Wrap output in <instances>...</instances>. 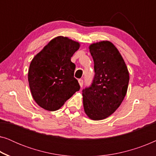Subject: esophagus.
I'll return each mask as SVG.
<instances>
[{
  "label": "esophagus",
  "instance_id": "34e87169",
  "mask_svg": "<svg viewBox=\"0 0 156 156\" xmlns=\"http://www.w3.org/2000/svg\"><path fill=\"white\" fill-rule=\"evenodd\" d=\"M78 82H79V84H80V86L82 87L83 86V83H84V82H83V80H82V79H80V80H78Z\"/></svg>",
  "mask_w": 156,
  "mask_h": 156
}]
</instances>
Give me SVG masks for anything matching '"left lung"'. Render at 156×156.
<instances>
[{
  "label": "left lung",
  "instance_id": "obj_1",
  "mask_svg": "<svg viewBox=\"0 0 156 156\" xmlns=\"http://www.w3.org/2000/svg\"><path fill=\"white\" fill-rule=\"evenodd\" d=\"M95 75L91 87L83 89L85 114L94 121L107 118L115 112L126 94L129 73L114 44L107 40L91 44Z\"/></svg>",
  "mask_w": 156,
  "mask_h": 156
}]
</instances>
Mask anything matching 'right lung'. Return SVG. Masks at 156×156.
Returning <instances> with one entry per match:
<instances>
[{
    "label": "right lung",
    "mask_w": 156,
    "mask_h": 156,
    "mask_svg": "<svg viewBox=\"0 0 156 156\" xmlns=\"http://www.w3.org/2000/svg\"><path fill=\"white\" fill-rule=\"evenodd\" d=\"M80 47V42L58 36L32 59L27 77L32 96L40 107L50 112L58 110L80 90L74 77L75 65L71 62Z\"/></svg>",
    "instance_id": "add662e5"
}]
</instances>
